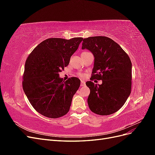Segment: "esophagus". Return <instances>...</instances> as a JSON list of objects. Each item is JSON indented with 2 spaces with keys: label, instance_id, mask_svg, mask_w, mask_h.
Returning <instances> with one entry per match:
<instances>
[{
  "label": "esophagus",
  "instance_id": "1",
  "mask_svg": "<svg viewBox=\"0 0 155 155\" xmlns=\"http://www.w3.org/2000/svg\"><path fill=\"white\" fill-rule=\"evenodd\" d=\"M85 85V81H83V80H81V87H83Z\"/></svg>",
  "mask_w": 155,
  "mask_h": 155
}]
</instances>
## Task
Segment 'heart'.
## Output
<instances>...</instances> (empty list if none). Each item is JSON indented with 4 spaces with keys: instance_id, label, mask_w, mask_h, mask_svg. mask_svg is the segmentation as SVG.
<instances>
[{
    "instance_id": "obj_1",
    "label": "heart",
    "mask_w": 155,
    "mask_h": 155,
    "mask_svg": "<svg viewBox=\"0 0 155 155\" xmlns=\"http://www.w3.org/2000/svg\"><path fill=\"white\" fill-rule=\"evenodd\" d=\"M78 75H79V76H80V77H84L85 76V75H84L83 74H82V73H79V74H78Z\"/></svg>"
}]
</instances>
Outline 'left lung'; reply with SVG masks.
<instances>
[{
	"label": "left lung",
	"mask_w": 155,
	"mask_h": 155,
	"mask_svg": "<svg viewBox=\"0 0 155 155\" xmlns=\"http://www.w3.org/2000/svg\"><path fill=\"white\" fill-rule=\"evenodd\" d=\"M82 49L94 57L91 80H102L101 85L91 81L87 102L94 113L110 115L118 111L129 97L131 91L132 63L128 55L112 39L105 36L84 39Z\"/></svg>",
	"instance_id": "obj_1"
}]
</instances>
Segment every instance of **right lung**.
I'll list each match as a JSON object with an SVG mask.
<instances>
[{
  "mask_svg": "<svg viewBox=\"0 0 155 155\" xmlns=\"http://www.w3.org/2000/svg\"><path fill=\"white\" fill-rule=\"evenodd\" d=\"M82 37L67 40L50 38L37 45L28 57L22 88L32 107L50 118H58L69 111L80 80L71 78L66 81L59 73L69 64Z\"/></svg>",
  "mask_w": 155,
  "mask_h": 155,
  "instance_id": "right-lung-1",
  "label": "right lung"
}]
</instances>
